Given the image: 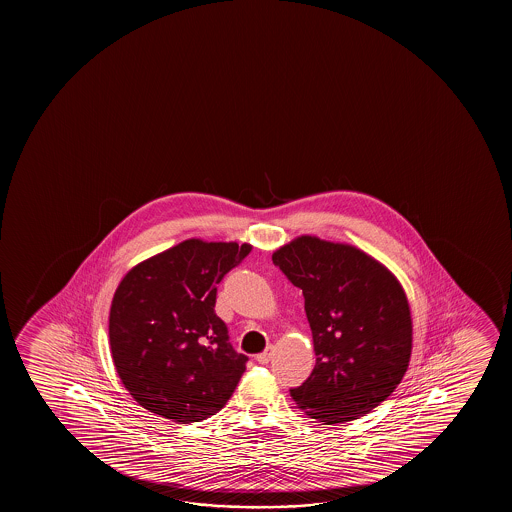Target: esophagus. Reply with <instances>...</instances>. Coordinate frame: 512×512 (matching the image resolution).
I'll list each match as a JSON object with an SVG mask.
<instances>
[{
  "label": "esophagus",
  "mask_w": 512,
  "mask_h": 512,
  "mask_svg": "<svg viewBox=\"0 0 512 512\" xmlns=\"http://www.w3.org/2000/svg\"><path fill=\"white\" fill-rule=\"evenodd\" d=\"M271 355H273V346L269 344V346H266V350L262 351V353H259L257 355V362L259 364H269V360H271Z\"/></svg>",
  "instance_id": "esophagus-1"
}]
</instances>
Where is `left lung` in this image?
Returning <instances> with one entry per match:
<instances>
[{"instance_id":"1","label":"left lung","mask_w":512,"mask_h":512,"mask_svg":"<svg viewBox=\"0 0 512 512\" xmlns=\"http://www.w3.org/2000/svg\"><path fill=\"white\" fill-rule=\"evenodd\" d=\"M273 262L301 288L315 344V369L292 399L325 425L371 413L411 358L413 322L399 280L355 246L316 236L281 246Z\"/></svg>"}]
</instances>
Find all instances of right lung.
I'll list each match as a JSON object with an SVG mask.
<instances>
[{
	"mask_svg": "<svg viewBox=\"0 0 512 512\" xmlns=\"http://www.w3.org/2000/svg\"><path fill=\"white\" fill-rule=\"evenodd\" d=\"M252 245L187 239L134 266L110 308V350L122 385L150 413L194 423L231 399L248 357L229 343L217 285Z\"/></svg>",
	"mask_w": 512,
	"mask_h": 512,
	"instance_id": "right-lung-1",
	"label": "right lung"
}]
</instances>
